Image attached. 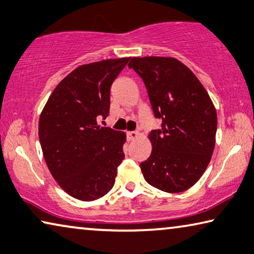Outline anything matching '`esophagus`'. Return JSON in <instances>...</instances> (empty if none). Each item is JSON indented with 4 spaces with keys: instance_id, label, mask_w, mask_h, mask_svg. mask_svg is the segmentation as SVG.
Wrapping results in <instances>:
<instances>
[{
    "instance_id": "34e87169",
    "label": "esophagus",
    "mask_w": 254,
    "mask_h": 254,
    "mask_svg": "<svg viewBox=\"0 0 254 254\" xmlns=\"http://www.w3.org/2000/svg\"><path fill=\"white\" fill-rule=\"evenodd\" d=\"M139 138V132L138 131H132V132H127V139L130 141H134Z\"/></svg>"
}]
</instances>
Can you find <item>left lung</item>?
<instances>
[{
    "mask_svg": "<svg viewBox=\"0 0 254 254\" xmlns=\"http://www.w3.org/2000/svg\"><path fill=\"white\" fill-rule=\"evenodd\" d=\"M128 66L146 84L162 128L148 134L152 150L140 164L144 180L168 193L193 187L208 167L216 143L217 112L195 74L170 56L132 58Z\"/></svg>",
    "mask_w": 254,
    "mask_h": 254,
    "instance_id": "obj_1",
    "label": "left lung"
}]
</instances>
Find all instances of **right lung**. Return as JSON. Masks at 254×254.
<instances>
[{"mask_svg": "<svg viewBox=\"0 0 254 254\" xmlns=\"http://www.w3.org/2000/svg\"><path fill=\"white\" fill-rule=\"evenodd\" d=\"M130 58L82 64L67 74L44 106L38 134L52 176L67 194L94 201L111 191L124 159L127 134L98 126L110 113L111 84Z\"/></svg>", "mask_w": 254, "mask_h": 254, "instance_id": "1", "label": "right lung"}]
</instances>
